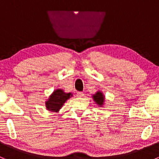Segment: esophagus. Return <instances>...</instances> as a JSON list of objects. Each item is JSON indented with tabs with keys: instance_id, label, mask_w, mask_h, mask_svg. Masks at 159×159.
<instances>
[{
	"instance_id": "34e87169",
	"label": "esophagus",
	"mask_w": 159,
	"mask_h": 159,
	"mask_svg": "<svg viewBox=\"0 0 159 159\" xmlns=\"http://www.w3.org/2000/svg\"><path fill=\"white\" fill-rule=\"evenodd\" d=\"M77 96L78 97H83L84 96V93L81 92V91H78V92H77Z\"/></svg>"
}]
</instances>
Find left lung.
Masks as SVG:
<instances>
[{"label": "left lung", "instance_id": "left-lung-1", "mask_svg": "<svg viewBox=\"0 0 159 159\" xmlns=\"http://www.w3.org/2000/svg\"><path fill=\"white\" fill-rule=\"evenodd\" d=\"M93 98H94V100L95 101V102L98 104V105H103L104 99H105V98H104L102 93L99 92L98 91V92H97L95 94H94V95H93Z\"/></svg>", "mask_w": 159, "mask_h": 159}]
</instances>
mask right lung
Returning a JSON list of instances; mask_svg holds the SVG:
<instances>
[{
	"instance_id": "obj_1",
	"label": "right lung",
	"mask_w": 159,
	"mask_h": 159,
	"mask_svg": "<svg viewBox=\"0 0 159 159\" xmlns=\"http://www.w3.org/2000/svg\"><path fill=\"white\" fill-rule=\"evenodd\" d=\"M70 95V93H65L61 89L56 90L50 96L48 101L46 102V108L50 111H57L65 104V102L69 98Z\"/></svg>"
}]
</instances>
